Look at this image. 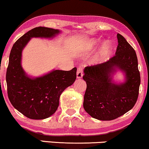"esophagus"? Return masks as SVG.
I'll list each match as a JSON object with an SVG mask.
<instances>
[{
	"instance_id": "obj_1",
	"label": "esophagus",
	"mask_w": 149,
	"mask_h": 149,
	"mask_svg": "<svg viewBox=\"0 0 149 149\" xmlns=\"http://www.w3.org/2000/svg\"><path fill=\"white\" fill-rule=\"evenodd\" d=\"M83 77V70L81 68H78L77 71V78L81 79Z\"/></svg>"
}]
</instances>
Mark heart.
Returning a JSON list of instances; mask_svg holds the SVG:
<instances>
[{
	"label": "heart",
	"instance_id": "1",
	"mask_svg": "<svg viewBox=\"0 0 149 149\" xmlns=\"http://www.w3.org/2000/svg\"><path fill=\"white\" fill-rule=\"evenodd\" d=\"M98 42V40L97 39H91L87 43V50L91 49L93 47H94ZM111 51H112V46L109 41H104L100 45L97 50V54L94 59V63H99L104 61L111 54Z\"/></svg>",
	"mask_w": 149,
	"mask_h": 149
}]
</instances>
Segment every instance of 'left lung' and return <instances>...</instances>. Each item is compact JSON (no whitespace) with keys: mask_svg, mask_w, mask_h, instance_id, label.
Here are the masks:
<instances>
[{"mask_svg":"<svg viewBox=\"0 0 149 149\" xmlns=\"http://www.w3.org/2000/svg\"><path fill=\"white\" fill-rule=\"evenodd\" d=\"M117 39L114 56L104 63L84 70L86 90L83 106L97 120H111L125 114L133 107L139 95L140 74L136 52L119 33ZM118 71L124 75L123 82L113 79Z\"/></svg>","mask_w":149,"mask_h":149,"instance_id":"left-lung-1","label":"left lung"}]
</instances>
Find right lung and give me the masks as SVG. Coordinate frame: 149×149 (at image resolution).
<instances>
[{"label":"right lung","instance_id":"1","mask_svg":"<svg viewBox=\"0 0 149 149\" xmlns=\"http://www.w3.org/2000/svg\"><path fill=\"white\" fill-rule=\"evenodd\" d=\"M61 33L43 26L34 28L21 37L10 52L6 73L9 100L16 109L31 119H45L56 112L61 93L76 79L77 68L53 70L34 77L22 67V52L31 38L52 39Z\"/></svg>","mask_w":149,"mask_h":149}]
</instances>
